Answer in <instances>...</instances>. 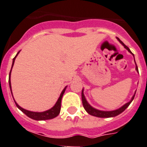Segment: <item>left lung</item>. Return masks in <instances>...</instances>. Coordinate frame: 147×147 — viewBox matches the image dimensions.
<instances>
[{
	"mask_svg": "<svg viewBox=\"0 0 147 147\" xmlns=\"http://www.w3.org/2000/svg\"><path fill=\"white\" fill-rule=\"evenodd\" d=\"M117 39H118V40L119 41L120 43L123 45V47H124L125 48V49H127L128 52H129V53H131V54L134 55V54H133V53L131 52V50L129 49V48H128L127 46H125L124 43H122V41L120 40L119 39V38H117ZM135 64H136V63H135ZM136 70H137V71L138 72V66H137V65H136ZM135 93H134V94L131 98V100L129 102L126 103V104H125V105H123L122 107H121L120 108L117 109V110H112V111H103V110H97V109L94 108V107H92L91 106L90 104L87 102L86 99V98H85V96H84V94H83V88H82V105H83V107H84V109L86 110V111L88 113V114L92 115V116H96V117H100V118H109V117H114V116H118L119 114L122 113L123 112V111H124V110H125V109L127 108L128 106H129V105H130V104L131 103V101L134 98V96H135Z\"/></svg>",
	"mask_w": 147,
	"mask_h": 147,
	"instance_id": "left-lung-1",
	"label": "left lung"
}]
</instances>
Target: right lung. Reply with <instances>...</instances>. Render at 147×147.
<instances>
[{"label":"right lung","instance_id":"obj_1","mask_svg":"<svg viewBox=\"0 0 147 147\" xmlns=\"http://www.w3.org/2000/svg\"><path fill=\"white\" fill-rule=\"evenodd\" d=\"M20 52V51H19ZM19 52H18V53L16 54V55L15 56V58L13 59V65H12V68H13V66L14 65V62H15V59L16 58V56L18 55V54L19 53ZM12 68L10 70V72H9V88H10V91H11V93H12V89H11V82H10V75H11V71H12ZM67 86L65 87L63 91L61 92L60 94V97L59 98L58 100H57V102L55 103V104L54 105L53 107H52L51 109L49 110H47V111H44V112H40V113H38V112H32V111H29V110H25V109H23L22 107L19 106V104H17L15 100V104L16 105V107L19 110L22 111L24 113H25L26 116H28L29 118L32 119H34V120H47V119H53L55 117H56L59 114V113H60V110H61V98H62L63 94L65 93V89H66ZM12 95H13V93H12ZM14 99V98H13Z\"/></svg>","mask_w":147,"mask_h":147}]
</instances>
